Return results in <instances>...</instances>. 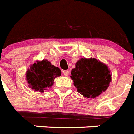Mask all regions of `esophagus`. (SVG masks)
Returning <instances> with one entry per match:
<instances>
[{
    "label": "esophagus",
    "instance_id": "esophagus-1",
    "mask_svg": "<svg viewBox=\"0 0 134 134\" xmlns=\"http://www.w3.org/2000/svg\"><path fill=\"white\" fill-rule=\"evenodd\" d=\"M63 74L64 75V76H68L69 75V71L68 70H63Z\"/></svg>",
    "mask_w": 134,
    "mask_h": 134
}]
</instances>
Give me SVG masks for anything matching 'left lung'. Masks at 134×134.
I'll return each mask as SVG.
<instances>
[{
  "instance_id": "left-lung-1",
  "label": "left lung",
  "mask_w": 134,
  "mask_h": 134,
  "mask_svg": "<svg viewBox=\"0 0 134 134\" xmlns=\"http://www.w3.org/2000/svg\"><path fill=\"white\" fill-rule=\"evenodd\" d=\"M77 91L85 98H96L107 90L111 81L108 66L96 58H81L71 71Z\"/></svg>"
}]
</instances>
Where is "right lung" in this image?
Wrapping results in <instances>:
<instances>
[{
	"instance_id": "right-lung-1",
	"label": "right lung",
	"mask_w": 134,
	"mask_h": 134,
	"mask_svg": "<svg viewBox=\"0 0 134 134\" xmlns=\"http://www.w3.org/2000/svg\"><path fill=\"white\" fill-rule=\"evenodd\" d=\"M61 76V70L47 59L36 61L26 72V80L29 87L36 91L43 92L51 87L55 78Z\"/></svg>"
}]
</instances>
